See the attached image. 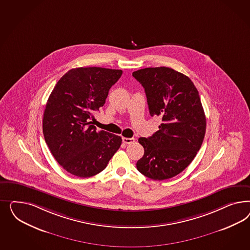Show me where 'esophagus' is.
Segmentation results:
<instances>
[{"label":"esophagus","mask_w":250,"mask_h":250,"mask_svg":"<svg viewBox=\"0 0 250 250\" xmlns=\"http://www.w3.org/2000/svg\"><path fill=\"white\" fill-rule=\"evenodd\" d=\"M123 142H124L125 144H132V143L135 142V138H133V137H131V138H128V137H123Z\"/></svg>","instance_id":"1"}]
</instances>
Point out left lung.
I'll use <instances>...</instances> for the list:
<instances>
[{"mask_svg": "<svg viewBox=\"0 0 250 250\" xmlns=\"http://www.w3.org/2000/svg\"><path fill=\"white\" fill-rule=\"evenodd\" d=\"M133 77L144 87L150 115L162 119L159 131L138 139L145 152L136 167L155 181L170 179L189 166L205 138L206 118L199 92L189 77L173 68H142Z\"/></svg>", "mask_w": 250, "mask_h": 250, "instance_id": "obj_1", "label": "left lung"}]
</instances>
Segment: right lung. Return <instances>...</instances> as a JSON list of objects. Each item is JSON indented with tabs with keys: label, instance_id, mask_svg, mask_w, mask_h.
<instances>
[{
	"label": "right lung",
	"instance_id": "right-lung-1",
	"mask_svg": "<svg viewBox=\"0 0 250 250\" xmlns=\"http://www.w3.org/2000/svg\"><path fill=\"white\" fill-rule=\"evenodd\" d=\"M122 73L121 69L98 67L72 68L49 95L43 117L45 143L70 174L81 178L98 174L119 149L121 136L97 131L91 120Z\"/></svg>",
	"mask_w": 250,
	"mask_h": 250
}]
</instances>
